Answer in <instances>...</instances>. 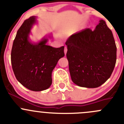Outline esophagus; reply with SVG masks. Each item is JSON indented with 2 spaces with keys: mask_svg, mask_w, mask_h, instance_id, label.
Wrapping results in <instances>:
<instances>
[{
  "mask_svg": "<svg viewBox=\"0 0 124 124\" xmlns=\"http://www.w3.org/2000/svg\"><path fill=\"white\" fill-rule=\"evenodd\" d=\"M67 47H65V48H64V53H65V54L66 55V54H67Z\"/></svg>",
  "mask_w": 124,
  "mask_h": 124,
  "instance_id": "esophagus-1",
  "label": "esophagus"
}]
</instances>
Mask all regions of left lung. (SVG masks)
Listing matches in <instances>:
<instances>
[{"instance_id": "1", "label": "left lung", "mask_w": 124, "mask_h": 124, "mask_svg": "<svg viewBox=\"0 0 124 124\" xmlns=\"http://www.w3.org/2000/svg\"><path fill=\"white\" fill-rule=\"evenodd\" d=\"M71 80L78 86L95 88L110 77L116 61V46L111 30L100 20L95 29L72 34L65 43Z\"/></svg>"}]
</instances>
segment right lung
Masks as SVG:
<instances>
[{
  "label": "right lung",
  "mask_w": 124,
  "mask_h": 124,
  "mask_svg": "<svg viewBox=\"0 0 124 124\" xmlns=\"http://www.w3.org/2000/svg\"><path fill=\"white\" fill-rule=\"evenodd\" d=\"M37 17L25 20L18 30L11 50V63L17 80L28 89L42 91L52 83V71L64 56V47L54 48L47 45L52 34L33 42L29 35Z\"/></svg>",
  "instance_id": "add662e5"
}]
</instances>
